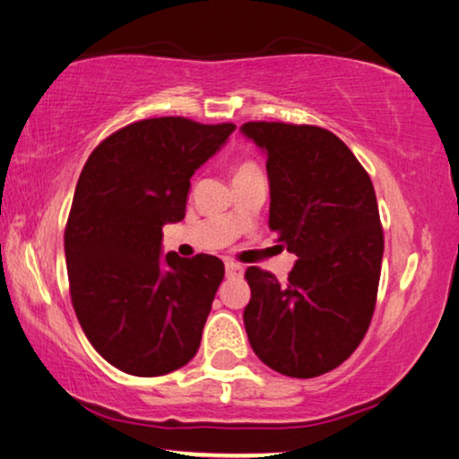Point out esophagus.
<instances>
[{
	"mask_svg": "<svg viewBox=\"0 0 459 459\" xmlns=\"http://www.w3.org/2000/svg\"><path fill=\"white\" fill-rule=\"evenodd\" d=\"M227 276H241L243 274V266H238L235 262H227Z\"/></svg>",
	"mask_w": 459,
	"mask_h": 459,
	"instance_id": "esophagus-1",
	"label": "esophagus"
}]
</instances>
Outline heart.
Masks as SVG:
<instances>
[{"label":"heart","instance_id":"1","mask_svg":"<svg viewBox=\"0 0 459 459\" xmlns=\"http://www.w3.org/2000/svg\"><path fill=\"white\" fill-rule=\"evenodd\" d=\"M257 168L251 164V162H243V164H238L237 166V170H235V174H243V172H255Z\"/></svg>","mask_w":459,"mask_h":459}]
</instances>
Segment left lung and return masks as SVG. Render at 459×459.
Segmentation results:
<instances>
[{
    "label": "left lung",
    "instance_id": "obj_1",
    "mask_svg": "<svg viewBox=\"0 0 459 459\" xmlns=\"http://www.w3.org/2000/svg\"><path fill=\"white\" fill-rule=\"evenodd\" d=\"M266 156L270 229L297 255L287 282L251 266L243 312L251 350L293 378L320 377L351 356L370 326L385 238L372 180L320 126L245 122Z\"/></svg>",
    "mask_w": 459,
    "mask_h": 459
}]
</instances>
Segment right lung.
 Listing matches in <instances>:
<instances>
[{"mask_svg": "<svg viewBox=\"0 0 459 459\" xmlns=\"http://www.w3.org/2000/svg\"><path fill=\"white\" fill-rule=\"evenodd\" d=\"M235 128L139 120L101 141L82 168L64 235L70 297L89 343L122 372L160 377L199 350L224 264L164 255L162 227L183 221L191 177Z\"/></svg>", "mask_w": 459, "mask_h": 459, "instance_id": "right-lung-1", "label": "right lung"}]
</instances>
